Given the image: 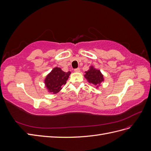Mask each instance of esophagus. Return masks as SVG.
<instances>
[{
  "mask_svg": "<svg viewBox=\"0 0 151 151\" xmlns=\"http://www.w3.org/2000/svg\"><path fill=\"white\" fill-rule=\"evenodd\" d=\"M74 71H75L76 72H80V68H75V69H74Z\"/></svg>",
  "mask_w": 151,
  "mask_h": 151,
  "instance_id": "34e87169",
  "label": "esophagus"
}]
</instances>
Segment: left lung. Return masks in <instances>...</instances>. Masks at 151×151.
<instances>
[{
    "label": "left lung",
    "mask_w": 151,
    "mask_h": 151,
    "mask_svg": "<svg viewBox=\"0 0 151 151\" xmlns=\"http://www.w3.org/2000/svg\"><path fill=\"white\" fill-rule=\"evenodd\" d=\"M84 76L89 83L94 85L99 84L103 81V76L100 70L95 69L93 67H91L89 70L86 72Z\"/></svg>",
    "instance_id": "left-lung-1"
}]
</instances>
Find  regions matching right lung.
Listing matches in <instances>:
<instances>
[{
	"label": "right lung",
	"mask_w": 151,
	"mask_h": 151,
	"mask_svg": "<svg viewBox=\"0 0 151 151\" xmlns=\"http://www.w3.org/2000/svg\"><path fill=\"white\" fill-rule=\"evenodd\" d=\"M70 74V71L65 72L60 68H54L45 79V84L50 92L54 94L58 93L62 89V86L66 84Z\"/></svg>",
	"instance_id": "obj_1"
}]
</instances>
